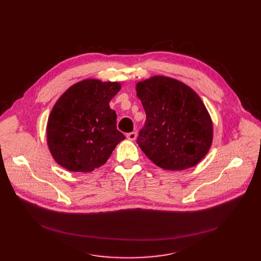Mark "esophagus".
<instances>
[{
  "label": "esophagus",
  "instance_id": "1",
  "mask_svg": "<svg viewBox=\"0 0 261 261\" xmlns=\"http://www.w3.org/2000/svg\"><path fill=\"white\" fill-rule=\"evenodd\" d=\"M127 139L129 141H134L136 139V132H130V133H127Z\"/></svg>",
  "mask_w": 261,
  "mask_h": 261
}]
</instances>
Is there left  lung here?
Wrapping results in <instances>:
<instances>
[{
  "mask_svg": "<svg viewBox=\"0 0 261 261\" xmlns=\"http://www.w3.org/2000/svg\"><path fill=\"white\" fill-rule=\"evenodd\" d=\"M146 112L138 138L156 166L171 171L196 166L213 143V120L200 96L182 81L156 75L136 84Z\"/></svg>",
  "mask_w": 261,
  "mask_h": 261,
  "instance_id": "1",
  "label": "left lung"
}]
</instances>
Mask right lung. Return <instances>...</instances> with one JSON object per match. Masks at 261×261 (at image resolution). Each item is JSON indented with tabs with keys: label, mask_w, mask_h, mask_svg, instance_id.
Wrapping results in <instances>:
<instances>
[{
	"label": "right lung",
	"mask_w": 261,
	"mask_h": 261,
	"mask_svg": "<svg viewBox=\"0 0 261 261\" xmlns=\"http://www.w3.org/2000/svg\"><path fill=\"white\" fill-rule=\"evenodd\" d=\"M119 82L88 78L71 86L54 105L46 142L54 160L74 172H90L108 161L125 135L109 106Z\"/></svg>",
	"instance_id": "right-lung-1"
}]
</instances>
